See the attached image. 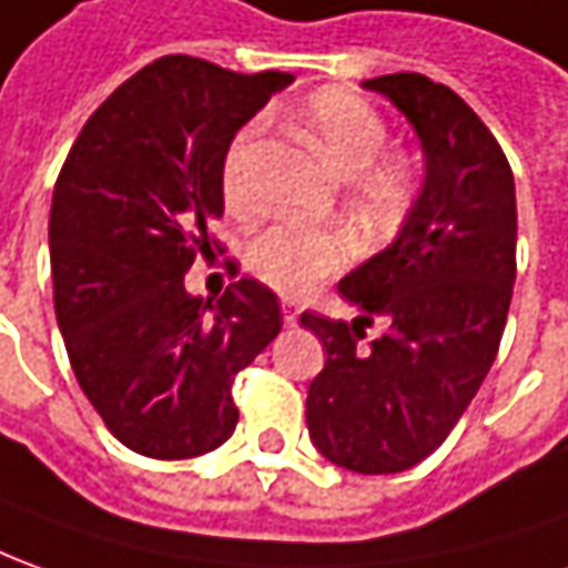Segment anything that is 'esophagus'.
<instances>
[{"instance_id": "obj_1", "label": "esophagus", "mask_w": 568, "mask_h": 568, "mask_svg": "<svg viewBox=\"0 0 568 568\" xmlns=\"http://www.w3.org/2000/svg\"><path fill=\"white\" fill-rule=\"evenodd\" d=\"M281 318H284L287 327H293V324L300 322V306H296L293 300H284V303H281Z\"/></svg>"}]
</instances>
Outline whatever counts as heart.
Returning <instances> with one entry per match:
<instances>
[{
    "label": "heart",
    "mask_w": 568,
    "mask_h": 568,
    "mask_svg": "<svg viewBox=\"0 0 568 568\" xmlns=\"http://www.w3.org/2000/svg\"><path fill=\"white\" fill-rule=\"evenodd\" d=\"M306 142L343 179H349L355 203L371 216H389L405 201V172L381 163L386 123L365 98L346 89H327L300 111ZM256 126L241 129L222 163V191L232 210H250V158ZM349 256V234L315 225H272L246 246L250 272L281 293H300L308 284L334 275Z\"/></svg>",
    "instance_id": "heart-1"
}]
</instances>
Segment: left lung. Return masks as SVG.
I'll use <instances>...</instances> for the list:
<instances>
[{"label":"left lung","mask_w":568,"mask_h":568,"mask_svg":"<svg viewBox=\"0 0 568 568\" xmlns=\"http://www.w3.org/2000/svg\"><path fill=\"white\" fill-rule=\"evenodd\" d=\"M393 101L424 151L402 229L339 281L352 322L303 312L327 352L308 383V439L331 464L402 473L439 448L486 381L516 281V187L486 123L420 73L362 82ZM382 334L362 344L364 327Z\"/></svg>","instance_id":"8db88e82"}]
</instances>
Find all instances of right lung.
I'll return each mask as SVG.
<instances>
[{
    "label": "right lung",
    "mask_w": 568,
    "mask_h": 568,
    "mask_svg": "<svg viewBox=\"0 0 568 568\" xmlns=\"http://www.w3.org/2000/svg\"><path fill=\"white\" fill-rule=\"evenodd\" d=\"M293 73H234L166 54L98 108L58 175L49 216L54 315L85 398L126 448L206 455L237 426L232 386L281 331L253 277L213 306L187 293L225 210L222 163L237 129Z\"/></svg>",
    "instance_id": "right-lung-1"
}]
</instances>
